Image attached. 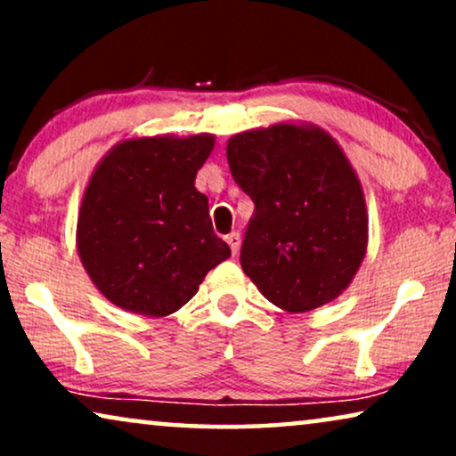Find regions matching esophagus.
Listing matches in <instances>:
<instances>
[{
    "mask_svg": "<svg viewBox=\"0 0 456 456\" xmlns=\"http://www.w3.org/2000/svg\"><path fill=\"white\" fill-rule=\"evenodd\" d=\"M226 242L230 245V248H232V255L239 253V248H240V234L239 232H230L226 236Z\"/></svg>",
    "mask_w": 456,
    "mask_h": 456,
    "instance_id": "1",
    "label": "esophagus"
}]
</instances>
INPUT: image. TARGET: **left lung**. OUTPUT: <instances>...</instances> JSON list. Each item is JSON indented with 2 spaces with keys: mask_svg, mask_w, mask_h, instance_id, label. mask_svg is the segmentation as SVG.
Wrapping results in <instances>:
<instances>
[{
  "mask_svg": "<svg viewBox=\"0 0 456 456\" xmlns=\"http://www.w3.org/2000/svg\"><path fill=\"white\" fill-rule=\"evenodd\" d=\"M226 158L255 203L240 265L261 295L292 314L338 297L367 248L363 191L338 142L276 124L232 136Z\"/></svg>",
  "mask_w": 456,
  "mask_h": 456,
  "instance_id": "1",
  "label": "left lung"
}]
</instances>
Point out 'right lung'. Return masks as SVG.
Returning a JSON list of instances; mask_svg holds the SVG:
<instances>
[{
  "mask_svg": "<svg viewBox=\"0 0 456 456\" xmlns=\"http://www.w3.org/2000/svg\"><path fill=\"white\" fill-rule=\"evenodd\" d=\"M214 136L124 141L105 155L78 214V255L105 298L161 317L189 303L205 273L230 257L195 189Z\"/></svg>",
  "mask_w": 456,
  "mask_h": 456,
  "instance_id": "add662e5",
  "label": "right lung"
}]
</instances>
